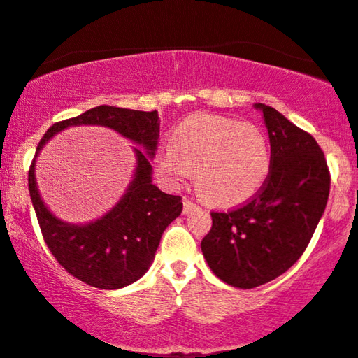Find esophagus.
Listing matches in <instances>:
<instances>
[{
	"label": "esophagus",
	"mask_w": 358,
	"mask_h": 358,
	"mask_svg": "<svg viewBox=\"0 0 358 358\" xmlns=\"http://www.w3.org/2000/svg\"><path fill=\"white\" fill-rule=\"evenodd\" d=\"M193 210H198V206L194 205V203H193L192 200H188V198H185V200H183V211H185V213H189V211H193Z\"/></svg>",
	"instance_id": "esophagus-1"
}]
</instances>
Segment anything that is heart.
<instances>
[{"instance_id":"b5f03b06","label":"heart","mask_w":358,"mask_h":358,"mask_svg":"<svg viewBox=\"0 0 358 358\" xmlns=\"http://www.w3.org/2000/svg\"><path fill=\"white\" fill-rule=\"evenodd\" d=\"M155 171L170 187L192 178L215 206L248 201L268 182L273 153L261 127L221 115L194 114L180 122L169 147L157 152Z\"/></svg>"}]
</instances>
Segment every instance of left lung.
<instances>
[{"instance_id": "8db88e82", "label": "left lung", "mask_w": 358, "mask_h": 358, "mask_svg": "<svg viewBox=\"0 0 358 358\" xmlns=\"http://www.w3.org/2000/svg\"><path fill=\"white\" fill-rule=\"evenodd\" d=\"M268 129L273 165L246 205L211 213L201 251L210 269L233 287L252 289L284 274L302 256L329 200L330 173L310 134L275 108L255 103Z\"/></svg>"}]
</instances>
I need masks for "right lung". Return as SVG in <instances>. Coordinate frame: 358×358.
<instances>
[{
  "instance_id": "add662e5",
  "label": "right lung",
  "mask_w": 358,
  "mask_h": 358,
  "mask_svg": "<svg viewBox=\"0 0 358 358\" xmlns=\"http://www.w3.org/2000/svg\"><path fill=\"white\" fill-rule=\"evenodd\" d=\"M71 124H101L115 129L146 150L136 148L134 180L121 201L102 219L71 225L47 210L35 185L34 165L40 148ZM160 135L158 112L99 106L78 117L57 122L41 138L28 185L38 223L49 251L67 273L99 289H120L135 282L150 268L162 234L182 213V196L166 194L152 183L150 160Z\"/></svg>"
}]
</instances>
